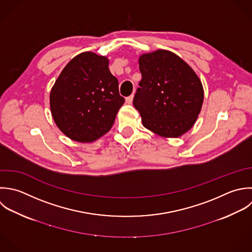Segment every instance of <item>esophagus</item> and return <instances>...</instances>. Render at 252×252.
Instances as JSON below:
<instances>
[{
    "label": "esophagus",
    "mask_w": 252,
    "mask_h": 252,
    "mask_svg": "<svg viewBox=\"0 0 252 252\" xmlns=\"http://www.w3.org/2000/svg\"><path fill=\"white\" fill-rule=\"evenodd\" d=\"M132 100H133V94H131L130 96H128V97L126 98V102L127 104H131V103H132Z\"/></svg>",
    "instance_id": "34e87169"
}]
</instances>
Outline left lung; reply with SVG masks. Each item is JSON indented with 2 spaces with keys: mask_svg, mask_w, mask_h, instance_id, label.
Segmentation results:
<instances>
[{
  "mask_svg": "<svg viewBox=\"0 0 252 252\" xmlns=\"http://www.w3.org/2000/svg\"><path fill=\"white\" fill-rule=\"evenodd\" d=\"M142 78L133 98L142 125L163 137L189 130L201 111L204 92L194 70L179 56L157 50L139 57Z\"/></svg>",
  "mask_w": 252,
  "mask_h": 252,
  "instance_id": "obj_1",
  "label": "left lung"
}]
</instances>
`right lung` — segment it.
Returning <instances> with one entry per match:
<instances>
[{"mask_svg": "<svg viewBox=\"0 0 252 252\" xmlns=\"http://www.w3.org/2000/svg\"><path fill=\"white\" fill-rule=\"evenodd\" d=\"M124 103L119 81L109 69V60L92 52L74 57L50 93L57 126L78 142H92L107 133Z\"/></svg>", "mask_w": 252, "mask_h": 252, "instance_id": "add662e5", "label": "right lung"}]
</instances>
